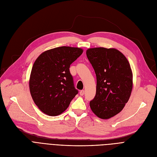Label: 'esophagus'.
Segmentation results:
<instances>
[{
  "mask_svg": "<svg viewBox=\"0 0 157 157\" xmlns=\"http://www.w3.org/2000/svg\"><path fill=\"white\" fill-rule=\"evenodd\" d=\"M80 95L81 96H83V95H84V90H81V91H80Z\"/></svg>",
  "mask_w": 157,
  "mask_h": 157,
  "instance_id": "obj_1",
  "label": "esophagus"
}]
</instances>
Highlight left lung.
Wrapping results in <instances>:
<instances>
[{"instance_id":"left-lung-1","label":"left lung","mask_w":157,"mask_h":157,"mask_svg":"<svg viewBox=\"0 0 157 157\" xmlns=\"http://www.w3.org/2000/svg\"><path fill=\"white\" fill-rule=\"evenodd\" d=\"M86 55L97 78L96 94L90 102L91 110L107 120L120 113L132 89V73L128 61L116 48H88Z\"/></svg>"}]
</instances>
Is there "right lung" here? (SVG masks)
<instances>
[{
  "label": "right lung",
  "instance_id": "1",
  "mask_svg": "<svg viewBox=\"0 0 157 157\" xmlns=\"http://www.w3.org/2000/svg\"><path fill=\"white\" fill-rule=\"evenodd\" d=\"M82 52L78 47H56L41 53L34 63L29 80L30 94L45 114L60 115L78 94L69 67Z\"/></svg>",
  "mask_w": 157,
  "mask_h": 157
}]
</instances>
